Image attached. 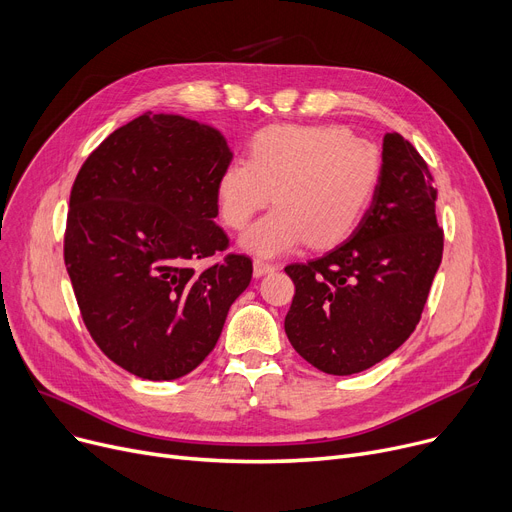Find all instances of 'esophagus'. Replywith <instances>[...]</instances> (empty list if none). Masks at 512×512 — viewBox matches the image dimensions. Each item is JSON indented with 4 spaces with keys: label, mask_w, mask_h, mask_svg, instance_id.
<instances>
[{
    "label": "esophagus",
    "mask_w": 512,
    "mask_h": 512,
    "mask_svg": "<svg viewBox=\"0 0 512 512\" xmlns=\"http://www.w3.org/2000/svg\"><path fill=\"white\" fill-rule=\"evenodd\" d=\"M253 270H255V276H265V274H272L276 270L274 263H267L263 259H255L253 261Z\"/></svg>",
    "instance_id": "esophagus-1"
}]
</instances>
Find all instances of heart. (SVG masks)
<instances>
[{
  "mask_svg": "<svg viewBox=\"0 0 512 512\" xmlns=\"http://www.w3.org/2000/svg\"><path fill=\"white\" fill-rule=\"evenodd\" d=\"M382 155L371 141L342 126L276 124L261 128L249 143V159L232 157L215 182L226 226L245 228V251L278 257L305 240L326 249L351 234L378 191Z\"/></svg>",
  "mask_w": 512,
  "mask_h": 512,
  "instance_id": "b5f03b06",
  "label": "heart"
}]
</instances>
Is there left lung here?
I'll return each mask as SVG.
<instances>
[{
	"label": "left lung",
	"mask_w": 512,
	"mask_h": 512,
	"mask_svg": "<svg viewBox=\"0 0 512 512\" xmlns=\"http://www.w3.org/2000/svg\"><path fill=\"white\" fill-rule=\"evenodd\" d=\"M434 176L398 132L382 147L378 191L357 230L326 255L290 263L284 330L307 363L353 375L380 363L417 328L442 261Z\"/></svg>",
	"instance_id": "1"
}]
</instances>
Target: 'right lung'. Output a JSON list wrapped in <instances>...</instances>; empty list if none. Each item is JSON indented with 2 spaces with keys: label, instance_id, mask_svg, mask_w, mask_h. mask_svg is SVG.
Masks as SVG:
<instances>
[{
  "label": "right lung",
  "instance_id": "add662e5",
  "mask_svg": "<svg viewBox=\"0 0 512 512\" xmlns=\"http://www.w3.org/2000/svg\"><path fill=\"white\" fill-rule=\"evenodd\" d=\"M232 159L222 134L145 112L107 137L70 193L64 261L85 326L107 359L143 380L191 373L218 342L251 282L228 249L215 182Z\"/></svg>",
  "mask_w": 512,
  "mask_h": 512
}]
</instances>
